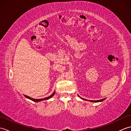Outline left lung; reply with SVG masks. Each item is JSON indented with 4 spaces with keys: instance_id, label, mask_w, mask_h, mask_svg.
<instances>
[{
    "instance_id": "8db88e82",
    "label": "left lung",
    "mask_w": 131,
    "mask_h": 131,
    "mask_svg": "<svg viewBox=\"0 0 131 131\" xmlns=\"http://www.w3.org/2000/svg\"><path fill=\"white\" fill-rule=\"evenodd\" d=\"M82 99L85 100V101H90V102H102L105 100L106 99H103L102 100H85V99H83L82 98H81Z\"/></svg>"
}]
</instances>
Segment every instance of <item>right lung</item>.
<instances>
[{
  "mask_svg": "<svg viewBox=\"0 0 131 131\" xmlns=\"http://www.w3.org/2000/svg\"><path fill=\"white\" fill-rule=\"evenodd\" d=\"M54 93H55V91H54V92H53V93L51 94V96H49V97H46V98L42 99H34L31 98V97H30L27 96H26V95H24V96L26 98H27V99H29V100H32V101H34V102H40V101H43V100H48V99H51V97H52L53 96H54Z\"/></svg>",
  "mask_w": 131,
  "mask_h": 131,
  "instance_id": "right-lung-1",
  "label": "right lung"
}]
</instances>
